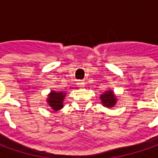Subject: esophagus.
<instances>
[{
  "label": "esophagus",
  "instance_id": "34e87169",
  "mask_svg": "<svg viewBox=\"0 0 158 158\" xmlns=\"http://www.w3.org/2000/svg\"><path fill=\"white\" fill-rule=\"evenodd\" d=\"M77 84H78V86H79V87H84V86H85V83L82 82V81H79Z\"/></svg>",
  "mask_w": 158,
  "mask_h": 158
}]
</instances>
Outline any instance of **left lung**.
I'll return each mask as SVG.
<instances>
[{"label":"left lung","instance_id":"obj_1","mask_svg":"<svg viewBox=\"0 0 158 158\" xmlns=\"http://www.w3.org/2000/svg\"><path fill=\"white\" fill-rule=\"evenodd\" d=\"M100 98L102 100V103L103 104V106L106 107H113L117 103L116 96L114 95L113 91L111 89H108L106 92L102 94Z\"/></svg>","mask_w":158,"mask_h":158}]
</instances>
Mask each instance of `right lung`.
<instances>
[{
	"mask_svg": "<svg viewBox=\"0 0 158 158\" xmlns=\"http://www.w3.org/2000/svg\"><path fill=\"white\" fill-rule=\"evenodd\" d=\"M65 96L66 92H56L55 90H52L47 98V103L52 110L56 112L63 107V99L65 98Z\"/></svg>",
	"mask_w": 158,
	"mask_h": 158,
	"instance_id": "add662e5",
	"label": "right lung"
}]
</instances>
